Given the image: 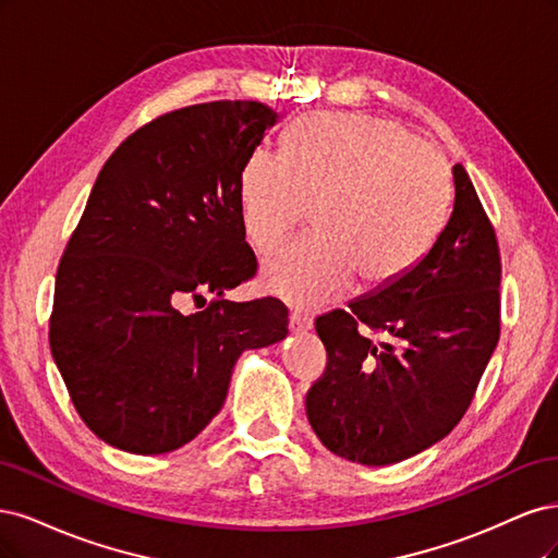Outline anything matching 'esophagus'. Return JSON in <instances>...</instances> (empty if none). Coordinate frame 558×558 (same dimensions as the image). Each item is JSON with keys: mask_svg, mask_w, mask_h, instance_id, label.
Here are the masks:
<instances>
[{"mask_svg": "<svg viewBox=\"0 0 558 558\" xmlns=\"http://www.w3.org/2000/svg\"><path fill=\"white\" fill-rule=\"evenodd\" d=\"M290 327H292V331H311L313 329V317L294 311L290 315Z\"/></svg>", "mask_w": 558, "mask_h": 558, "instance_id": "obj_1", "label": "esophagus"}]
</instances>
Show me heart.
I'll return each mask as SVG.
<instances>
[{
  "instance_id": "b5f03b06",
  "label": "heart",
  "mask_w": 558,
  "mask_h": 558,
  "mask_svg": "<svg viewBox=\"0 0 558 558\" xmlns=\"http://www.w3.org/2000/svg\"><path fill=\"white\" fill-rule=\"evenodd\" d=\"M452 202L445 157L401 124L362 113H311L282 153L255 148L239 175L247 241L271 250L313 204L315 233L262 264L264 290L319 305L401 278L434 245Z\"/></svg>"
}]
</instances>
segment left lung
<instances>
[{"mask_svg": "<svg viewBox=\"0 0 558 558\" xmlns=\"http://www.w3.org/2000/svg\"><path fill=\"white\" fill-rule=\"evenodd\" d=\"M454 208L428 253L350 311L315 319L327 371L305 397L333 454L389 465L424 452L469 410L500 336L496 231L461 165ZM386 340L377 344L366 333Z\"/></svg>", "mask_w": 558, "mask_h": 558, "instance_id": "left-lung-1", "label": "left lung"}]
</instances>
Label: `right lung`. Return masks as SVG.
Instances as JSON below:
<instances>
[{
  "label": "right lung",
  "mask_w": 558,
  "mask_h": 558,
  "mask_svg": "<svg viewBox=\"0 0 558 558\" xmlns=\"http://www.w3.org/2000/svg\"><path fill=\"white\" fill-rule=\"evenodd\" d=\"M278 113L208 101L155 118L99 171L58 266L50 352L81 420L132 454L183 447L218 415L245 350L287 336L284 303L222 299L257 271L239 175ZM215 293L185 316V298Z\"/></svg>",
  "instance_id": "right-lung-1"
}]
</instances>
